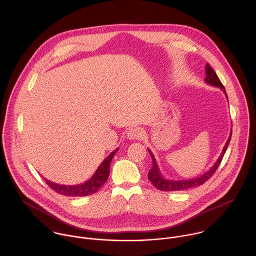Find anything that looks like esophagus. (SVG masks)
<instances>
[{
	"label": "esophagus",
	"instance_id": "obj_1",
	"mask_svg": "<svg viewBox=\"0 0 256 256\" xmlns=\"http://www.w3.org/2000/svg\"><path fill=\"white\" fill-rule=\"evenodd\" d=\"M144 136V132L140 128H132L128 130V138L130 140H140Z\"/></svg>",
	"mask_w": 256,
	"mask_h": 256
}]
</instances>
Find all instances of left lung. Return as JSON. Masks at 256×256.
I'll return each mask as SVG.
<instances>
[{
    "label": "left lung",
    "instance_id": "obj_1",
    "mask_svg": "<svg viewBox=\"0 0 256 256\" xmlns=\"http://www.w3.org/2000/svg\"><path fill=\"white\" fill-rule=\"evenodd\" d=\"M204 82L208 85H212V86H214V87H218L220 88L226 98L228 99V96H227V93H226V90L223 86V84L221 83L220 79L218 78L216 74L214 72V70L212 68V66H210V64H206V79H204ZM231 136H232V132H230V136L224 146V148L222 150V153L221 155L218 156V160L216 161V163L206 171L204 172V174H202L200 176L198 177H196V178H192V179H186V180H172V179H166L160 169H159V166H158V163L156 161V158L154 156V154L151 152L150 149H148V152L150 153L151 157H152V160H153V166L151 168V170L149 171L148 173V177L150 179V181L153 184V186L158 188L159 190H163V192H179V190H190V188H196V186H200L202 184H204V182L206 180H208L212 174L216 172V168L218 167V165H220L225 153H226V150L228 148V146L230 144V140H231Z\"/></svg>",
    "mask_w": 256,
    "mask_h": 256
}]
</instances>
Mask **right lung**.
Masks as SVG:
<instances>
[{"label":"right lung","instance_id":"obj_1","mask_svg":"<svg viewBox=\"0 0 256 256\" xmlns=\"http://www.w3.org/2000/svg\"><path fill=\"white\" fill-rule=\"evenodd\" d=\"M118 149L116 148L114 152L109 154L103 162L99 165L95 173L92 175V177L87 180L84 184H77V186H64V184H58L52 181L48 180L44 178L46 184L54 190L56 192L66 196H86L93 194L97 192L101 186L107 181L109 176V168H110V163L112 161V158L116 154Z\"/></svg>","mask_w":256,"mask_h":256}]
</instances>
